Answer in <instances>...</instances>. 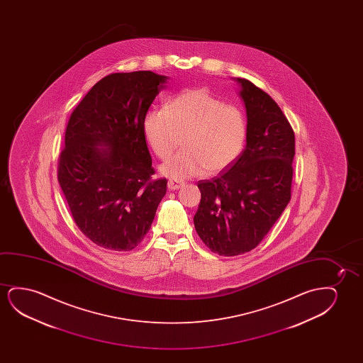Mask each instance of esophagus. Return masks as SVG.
Returning <instances> with one entry per match:
<instances>
[{
	"instance_id": "1",
	"label": "esophagus",
	"mask_w": 363,
	"mask_h": 363,
	"mask_svg": "<svg viewBox=\"0 0 363 363\" xmlns=\"http://www.w3.org/2000/svg\"><path fill=\"white\" fill-rule=\"evenodd\" d=\"M184 181H181V179H169V182H167V187L171 191H174V189H179V187H182L184 186Z\"/></svg>"
}]
</instances>
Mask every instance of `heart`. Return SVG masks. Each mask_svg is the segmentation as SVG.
<instances>
[{"label":"heart","mask_w":363,"mask_h":363,"mask_svg":"<svg viewBox=\"0 0 363 363\" xmlns=\"http://www.w3.org/2000/svg\"><path fill=\"white\" fill-rule=\"evenodd\" d=\"M154 154L169 160L181 144L184 150L161 167L162 174L184 179L202 171L216 174L233 164L247 140V119L237 105L207 89L186 90L166 108L150 109L143 121Z\"/></svg>","instance_id":"heart-1"}]
</instances>
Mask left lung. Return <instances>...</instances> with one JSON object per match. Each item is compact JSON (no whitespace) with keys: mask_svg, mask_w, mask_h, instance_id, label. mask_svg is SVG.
<instances>
[{"mask_svg":"<svg viewBox=\"0 0 363 363\" xmlns=\"http://www.w3.org/2000/svg\"><path fill=\"white\" fill-rule=\"evenodd\" d=\"M247 109V146L213 179L199 181L196 232L213 253L234 257L255 248L291 199L295 135L270 95L237 78Z\"/></svg>","mask_w":363,"mask_h":363,"instance_id":"obj_1","label":"left lung"}]
</instances>
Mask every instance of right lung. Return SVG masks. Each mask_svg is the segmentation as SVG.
<instances>
[{
  "label": "right lung",
  "mask_w": 363,
  "mask_h": 363,
  "mask_svg": "<svg viewBox=\"0 0 363 363\" xmlns=\"http://www.w3.org/2000/svg\"><path fill=\"white\" fill-rule=\"evenodd\" d=\"M166 79L150 70L106 75L70 115L58 182L77 227L101 248L138 247L166 194L143 129Z\"/></svg>",
  "instance_id": "1"
}]
</instances>
